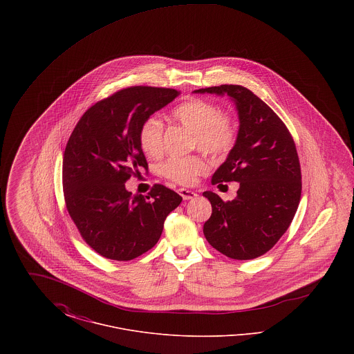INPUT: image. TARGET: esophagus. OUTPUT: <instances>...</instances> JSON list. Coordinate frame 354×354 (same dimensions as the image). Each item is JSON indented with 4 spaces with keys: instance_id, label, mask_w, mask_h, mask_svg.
Returning a JSON list of instances; mask_svg holds the SVG:
<instances>
[{
    "instance_id": "34e87169",
    "label": "esophagus",
    "mask_w": 354,
    "mask_h": 354,
    "mask_svg": "<svg viewBox=\"0 0 354 354\" xmlns=\"http://www.w3.org/2000/svg\"><path fill=\"white\" fill-rule=\"evenodd\" d=\"M179 194H180V196H182L185 201H191V199H195V198L198 196L196 192H194V191H191V189H185V188H180V189H179Z\"/></svg>"
}]
</instances>
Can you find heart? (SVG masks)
Wrapping results in <instances>:
<instances>
[{
  "label": "heart",
  "instance_id": "1",
  "mask_svg": "<svg viewBox=\"0 0 354 354\" xmlns=\"http://www.w3.org/2000/svg\"><path fill=\"white\" fill-rule=\"evenodd\" d=\"M172 118L192 134V146L212 156H223L234 147L236 129L234 122L221 115L216 104L204 100H188L172 110ZM162 123L155 115L145 119L139 127L138 139L143 152L149 156L158 155L162 149ZM208 169L207 162L199 156L169 158L160 172L179 185H192Z\"/></svg>",
  "mask_w": 354,
  "mask_h": 354
}]
</instances>
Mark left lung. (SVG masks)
<instances>
[{
  "instance_id": "8db88e82",
  "label": "left lung",
  "mask_w": 354,
  "mask_h": 354,
  "mask_svg": "<svg viewBox=\"0 0 354 354\" xmlns=\"http://www.w3.org/2000/svg\"><path fill=\"white\" fill-rule=\"evenodd\" d=\"M194 93L228 95L239 115L235 146L211 179L212 185L237 182V195L223 202L212 191L203 192L212 205L203 232L231 259H256L286 234L300 203L301 169L293 138L270 106L243 86L221 84Z\"/></svg>"
}]
</instances>
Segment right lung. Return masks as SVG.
Returning <instances> with one entry per match:
<instances>
[{"label": "right lung", "instance_id": "obj_1", "mask_svg": "<svg viewBox=\"0 0 354 354\" xmlns=\"http://www.w3.org/2000/svg\"><path fill=\"white\" fill-rule=\"evenodd\" d=\"M179 95L174 88L135 86L91 106L64 153L62 185L68 215L84 241L106 259L129 261L160 239L182 196L162 185L133 195L124 183L147 169L138 133L145 119Z\"/></svg>", "mask_w": 354, "mask_h": 354}]
</instances>
